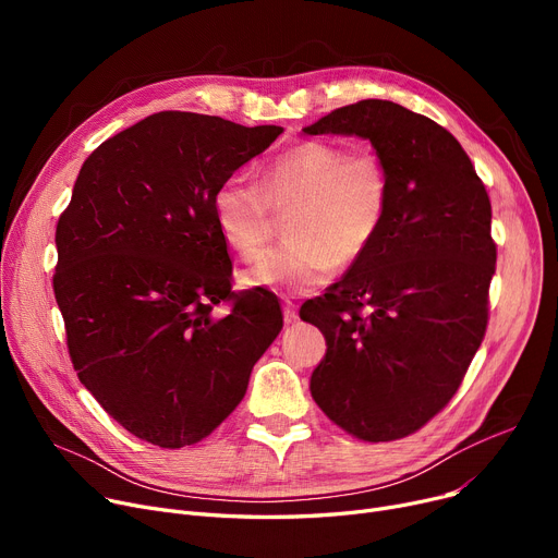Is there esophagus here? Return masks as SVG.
Instances as JSON below:
<instances>
[{"mask_svg": "<svg viewBox=\"0 0 558 558\" xmlns=\"http://www.w3.org/2000/svg\"><path fill=\"white\" fill-rule=\"evenodd\" d=\"M282 316H284V324H294V320L299 318L296 305L291 303V301H284V303H282Z\"/></svg>", "mask_w": 558, "mask_h": 558, "instance_id": "34e87169", "label": "esophagus"}]
</instances>
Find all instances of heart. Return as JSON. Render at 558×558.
I'll return each mask as SVG.
<instances>
[{
    "label": "heart",
    "mask_w": 558,
    "mask_h": 558,
    "mask_svg": "<svg viewBox=\"0 0 558 558\" xmlns=\"http://www.w3.org/2000/svg\"><path fill=\"white\" fill-rule=\"evenodd\" d=\"M391 181L385 162L371 149L310 140L274 156L259 183L238 171L215 192V221L223 242L242 257L267 244L274 208L294 205L287 242L264 253L244 271L248 287L282 294H307L326 284L339 267L362 259L385 228Z\"/></svg>",
    "instance_id": "1"
}]
</instances>
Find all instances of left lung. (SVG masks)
Wrapping results in <instances>:
<instances>
[{
	"mask_svg": "<svg viewBox=\"0 0 558 558\" xmlns=\"http://www.w3.org/2000/svg\"><path fill=\"white\" fill-rule=\"evenodd\" d=\"M303 131L364 137L389 171L383 232L301 318L328 343L314 402L362 441H396L450 402L484 339L490 201L454 135L400 104L364 99Z\"/></svg>",
	"mask_w": 558,
	"mask_h": 558,
	"instance_id": "8db88e82",
	"label": "left lung"
}]
</instances>
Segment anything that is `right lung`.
Masks as SVG:
<instances>
[{"mask_svg": "<svg viewBox=\"0 0 558 558\" xmlns=\"http://www.w3.org/2000/svg\"><path fill=\"white\" fill-rule=\"evenodd\" d=\"M280 126L165 110L112 135L56 226L53 294L81 385L142 441L194 446L246 393L282 330L267 289L234 294L217 187ZM230 302L219 319L211 310Z\"/></svg>", "mask_w": 558, "mask_h": 558, "instance_id": "add662e5", "label": "right lung"}]
</instances>
